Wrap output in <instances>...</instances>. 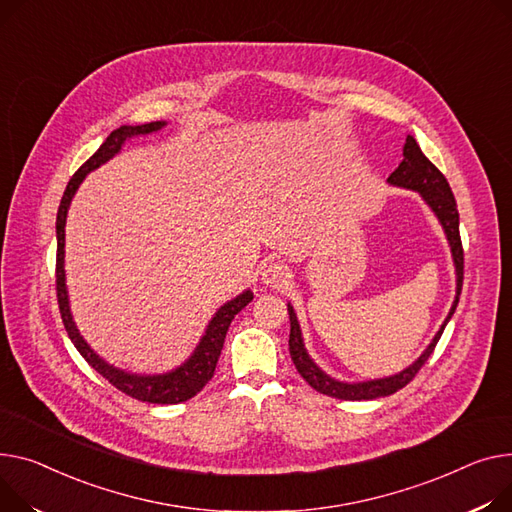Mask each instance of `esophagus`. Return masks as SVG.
<instances>
[{"label":"esophagus","instance_id":"esophagus-1","mask_svg":"<svg viewBox=\"0 0 512 512\" xmlns=\"http://www.w3.org/2000/svg\"><path fill=\"white\" fill-rule=\"evenodd\" d=\"M261 282L269 288H284L290 282V271L284 263L280 261H271L267 265H263L261 271Z\"/></svg>","mask_w":512,"mask_h":512}]
</instances>
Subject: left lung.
<instances>
[{
    "label": "left lung",
    "mask_w": 512,
    "mask_h": 512,
    "mask_svg": "<svg viewBox=\"0 0 512 512\" xmlns=\"http://www.w3.org/2000/svg\"><path fill=\"white\" fill-rule=\"evenodd\" d=\"M387 183L393 185V187L418 191L420 197L426 201V206L438 218L442 230H445V236H447L449 247H451L453 265H455V284H457L455 300L451 304V311H449L447 319L442 321L440 329L432 337V342L426 346V350L410 366L391 374V377L356 381V383L333 379L323 368H319V364L309 356V352H306V348H304V337H302V329H300L296 311H294V306L288 302V315H290V342H288V346H290L292 362H294L296 370L300 372V377L306 383H309L315 391H319L323 395H329V397H335V399H346V401L379 399V397H387V395H393L395 391L403 389L407 383H410L416 377V372L424 366V362L434 352L436 342L440 339L442 331H445L447 323L451 321V317L457 309V304H459V294H461V286H463V247H461V236H459L457 203H455L453 191H451L445 175H442L440 170L424 156L418 142L414 140V135H407V138H405L403 160L389 175Z\"/></svg>",
    "instance_id": "left-lung-1"
}]
</instances>
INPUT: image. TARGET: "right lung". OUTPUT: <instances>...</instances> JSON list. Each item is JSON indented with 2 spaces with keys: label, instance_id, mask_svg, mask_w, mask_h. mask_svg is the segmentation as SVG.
Wrapping results in <instances>:
<instances>
[{
  "label": "right lung",
  "instance_id": "right-lung-1",
  "mask_svg": "<svg viewBox=\"0 0 512 512\" xmlns=\"http://www.w3.org/2000/svg\"><path fill=\"white\" fill-rule=\"evenodd\" d=\"M162 127H166V121H152L144 125H121L115 129L109 138L102 142V146L80 166L78 173L67 183L59 210H57V302H59V313L65 325L67 335L74 342L76 350L82 354V358L98 372L105 377L113 387L123 391L125 395L148 401V403H181L191 397H195L203 387L208 385V381L214 377V370L224 346V337L226 331L234 319L236 313H241L245 306L253 300L251 288L243 290L232 300L224 302L220 309L214 313L210 323L206 325V331L199 337V342L191 356L179 364L177 368L160 372V374H138V372H129L123 370L111 362H107L102 356H98L86 339L82 337L74 315H72V306H70V294H67V284H65V222H67V210L72 206V199L76 191L80 189L82 181L86 179L88 173L96 170L111 158H115L123 146L133 140V138H142V135L158 133Z\"/></svg>",
  "mask_w": 512,
  "mask_h": 512
}]
</instances>
